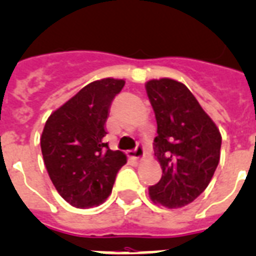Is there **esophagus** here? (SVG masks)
I'll use <instances>...</instances> for the list:
<instances>
[{
  "label": "esophagus",
  "instance_id": "1",
  "mask_svg": "<svg viewBox=\"0 0 256 256\" xmlns=\"http://www.w3.org/2000/svg\"><path fill=\"white\" fill-rule=\"evenodd\" d=\"M130 154H132V157L134 158V160H137V161H138V160H142L144 156H145V153H144L142 144H140V142L137 144L136 149H134L133 152H130Z\"/></svg>",
  "mask_w": 256,
  "mask_h": 256
}]
</instances>
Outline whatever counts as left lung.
I'll return each instance as SVG.
<instances>
[{
    "label": "left lung",
    "mask_w": 256,
    "mask_h": 256,
    "mask_svg": "<svg viewBox=\"0 0 256 256\" xmlns=\"http://www.w3.org/2000/svg\"><path fill=\"white\" fill-rule=\"evenodd\" d=\"M145 88L157 120L154 154L162 168L149 196L166 208H180L208 187L220 161L221 133L182 82L150 80Z\"/></svg>",
    "instance_id": "left-lung-1"
}]
</instances>
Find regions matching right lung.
<instances>
[{"instance_id": "obj_1", "label": "right lung", "mask_w": 256, "mask_h": 256, "mask_svg": "<svg viewBox=\"0 0 256 256\" xmlns=\"http://www.w3.org/2000/svg\"><path fill=\"white\" fill-rule=\"evenodd\" d=\"M124 84L115 78L92 82L46 122L40 137L44 164L57 192L76 208L106 202L126 164L123 152L103 142L110 107Z\"/></svg>"}]
</instances>
